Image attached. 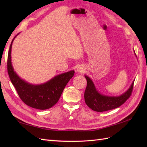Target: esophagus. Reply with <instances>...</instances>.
Listing matches in <instances>:
<instances>
[{
    "label": "esophagus",
    "instance_id": "1",
    "mask_svg": "<svg viewBox=\"0 0 147 147\" xmlns=\"http://www.w3.org/2000/svg\"><path fill=\"white\" fill-rule=\"evenodd\" d=\"M76 71L78 73H83L85 71V68L83 66V65H80L79 66H78V67L76 68Z\"/></svg>",
    "mask_w": 147,
    "mask_h": 147
}]
</instances>
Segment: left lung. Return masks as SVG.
<instances>
[{
	"label": "left lung",
	"mask_w": 147,
	"mask_h": 147,
	"mask_svg": "<svg viewBox=\"0 0 147 147\" xmlns=\"http://www.w3.org/2000/svg\"><path fill=\"white\" fill-rule=\"evenodd\" d=\"M135 52V51H134ZM135 54L136 55L135 52ZM87 81V86L84 94L86 104L96 112H104L117 108L123 105L131 95L134 81L130 87L119 96H108L101 94L96 89L94 83L90 78L85 75Z\"/></svg>",
	"instance_id": "obj_1"
}]
</instances>
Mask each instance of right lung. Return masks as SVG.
I'll list each match as a JSON object with an SVG mask.
<instances>
[{
  "mask_svg": "<svg viewBox=\"0 0 147 147\" xmlns=\"http://www.w3.org/2000/svg\"><path fill=\"white\" fill-rule=\"evenodd\" d=\"M17 35L12 40L7 57V71L12 85L22 101L27 105L40 110L51 108L60 98L65 86L74 76V71L72 70L59 74L40 85H33L21 79L15 72L11 62L12 45Z\"/></svg>",
  "mask_w": 147,
  "mask_h": 147,
  "instance_id": "1",
  "label": "right lung"
}]
</instances>
